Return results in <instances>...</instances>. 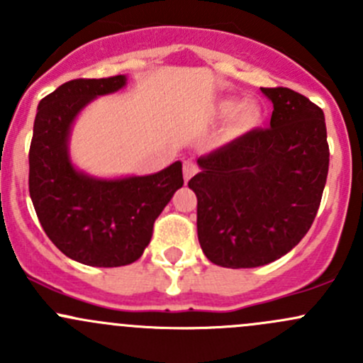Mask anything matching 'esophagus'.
<instances>
[{"label": "esophagus", "instance_id": "obj_1", "mask_svg": "<svg viewBox=\"0 0 363 363\" xmlns=\"http://www.w3.org/2000/svg\"><path fill=\"white\" fill-rule=\"evenodd\" d=\"M182 174H184V181L188 182L193 175L196 174V164L193 161H184V168H182Z\"/></svg>", "mask_w": 363, "mask_h": 363}]
</instances>
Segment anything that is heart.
Instances as JSON below:
<instances>
[{
	"mask_svg": "<svg viewBox=\"0 0 363 363\" xmlns=\"http://www.w3.org/2000/svg\"><path fill=\"white\" fill-rule=\"evenodd\" d=\"M218 112L223 119H232V130L235 135L251 133L263 123V111L255 101L240 105L235 100H225L219 104Z\"/></svg>",
	"mask_w": 363,
	"mask_h": 363,
	"instance_id": "heart-1",
	"label": "heart"
}]
</instances>
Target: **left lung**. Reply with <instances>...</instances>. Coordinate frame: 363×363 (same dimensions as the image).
Segmentation results:
<instances>
[{
	"label": "left lung",
	"mask_w": 363,
	"mask_h": 363,
	"mask_svg": "<svg viewBox=\"0 0 363 363\" xmlns=\"http://www.w3.org/2000/svg\"><path fill=\"white\" fill-rule=\"evenodd\" d=\"M272 101L270 128L200 156L195 191L203 255L228 269L272 263L303 239L328 174L325 116L288 87H262Z\"/></svg>",
	"instance_id": "left-lung-1"
}]
</instances>
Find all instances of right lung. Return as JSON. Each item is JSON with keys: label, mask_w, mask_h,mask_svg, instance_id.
<instances>
[{"label": "right lung", "mask_w": 363, "mask_h": 363, "mask_svg": "<svg viewBox=\"0 0 363 363\" xmlns=\"http://www.w3.org/2000/svg\"><path fill=\"white\" fill-rule=\"evenodd\" d=\"M126 82V75L65 82L40 101L33 126L29 195L40 225L57 250L89 267L137 262L156 218L184 184L181 161L124 177H96L73 164L69 135L79 113Z\"/></svg>", "instance_id": "right-lung-1"}]
</instances>
